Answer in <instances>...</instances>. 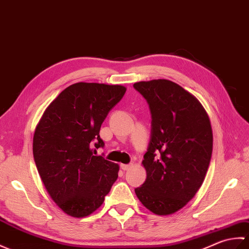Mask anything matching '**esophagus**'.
<instances>
[{"label": "esophagus", "instance_id": "esophagus-1", "mask_svg": "<svg viewBox=\"0 0 249 249\" xmlns=\"http://www.w3.org/2000/svg\"><path fill=\"white\" fill-rule=\"evenodd\" d=\"M120 167L124 170H129L132 167V164H121Z\"/></svg>", "mask_w": 249, "mask_h": 249}]
</instances>
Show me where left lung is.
<instances>
[{"mask_svg": "<svg viewBox=\"0 0 249 249\" xmlns=\"http://www.w3.org/2000/svg\"><path fill=\"white\" fill-rule=\"evenodd\" d=\"M133 87L151 114L142 160L147 178L135 194L151 212L173 214L195 196L206 177L213 148L211 124L200 102L174 82L152 80Z\"/></svg>", "mask_w": 249, "mask_h": 249, "instance_id": "1", "label": "left lung"}]
</instances>
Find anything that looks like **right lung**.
Segmentation results:
<instances>
[{"label":"right lung","instance_id":"right-lung-1","mask_svg":"<svg viewBox=\"0 0 249 249\" xmlns=\"http://www.w3.org/2000/svg\"><path fill=\"white\" fill-rule=\"evenodd\" d=\"M125 87L75 83L47 107L35 130L33 154L38 173L54 202L73 217L101 206L118 178V164L96 149L104 147L99 132Z\"/></svg>","mask_w":249,"mask_h":249}]
</instances>
